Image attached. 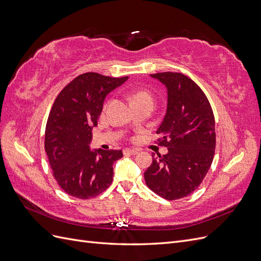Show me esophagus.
Listing matches in <instances>:
<instances>
[{
	"mask_svg": "<svg viewBox=\"0 0 261 261\" xmlns=\"http://www.w3.org/2000/svg\"><path fill=\"white\" fill-rule=\"evenodd\" d=\"M124 153H125V154L135 155V154L138 153V150H137V149H124Z\"/></svg>",
	"mask_w": 261,
	"mask_h": 261,
	"instance_id": "1",
	"label": "esophagus"
}]
</instances>
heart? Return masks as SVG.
Segmentation results:
<instances>
[{"label":"heart","instance_id":"b5f03b06","mask_svg":"<svg viewBox=\"0 0 261 261\" xmlns=\"http://www.w3.org/2000/svg\"><path fill=\"white\" fill-rule=\"evenodd\" d=\"M132 101H147L149 103L152 105V97L150 96L148 92H137L135 94H133L132 97Z\"/></svg>","mask_w":261,"mask_h":261}]
</instances>
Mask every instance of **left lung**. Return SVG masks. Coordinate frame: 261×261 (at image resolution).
Wrapping results in <instances>:
<instances>
[{"instance_id":"1","label":"left lung","mask_w":261,"mask_h":261,"mask_svg":"<svg viewBox=\"0 0 261 261\" xmlns=\"http://www.w3.org/2000/svg\"><path fill=\"white\" fill-rule=\"evenodd\" d=\"M167 88V111L156 129L168 153L145 172L147 186L168 200L186 197L200 185L215 155V117L206 94L180 73L150 75Z\"/></svg>"}]
</instances>
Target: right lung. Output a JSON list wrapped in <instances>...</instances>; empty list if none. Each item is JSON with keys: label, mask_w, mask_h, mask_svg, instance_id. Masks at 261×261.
<instances>
[{"label": "right lung", "mask_w": 261, "mask_h": 261, "mask_svg": "<svg viewBox=\"0 0 261 261\" xmlns=\"http://www.w3.org/2000/svg\"><path fill=\"white\" fill-rule=\"evenodd\" d=\"M127 80L128 76L85 73L55 99L45 127L44 148L55 179L68 195L89 199L111 185L113 163L123 152L91 149V130L98 125L108 94Z\"/></svg>", "instance_id": "right-lung-1"}]
</instances>
